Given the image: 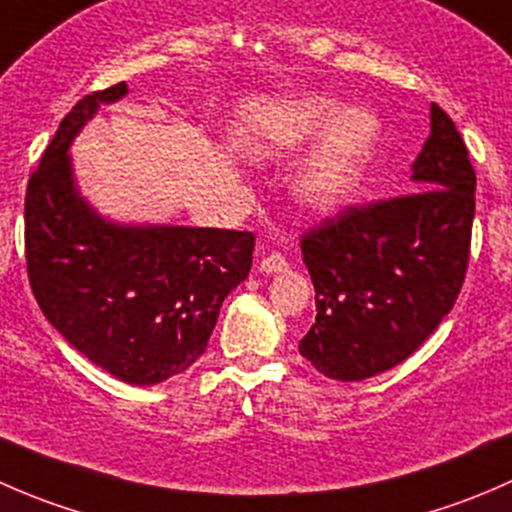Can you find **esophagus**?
Listing matches in <instances>:
<instances>
[{"label": "esophagus", "instance_id": "1", "mask_svg": "<svg viewBox=\"0 0 512 512\" xmlns=\"http://www.w3.org/2000/svg\"><path fill=\"white\" fill-rule=\"evenodd\" d=\"M282 270H287V260L282 252H272V255L262 257L260 260V272H265V275H275V272Z\"/></svg>", "mask_w": 512, "mask_h": 512}]
</instances>
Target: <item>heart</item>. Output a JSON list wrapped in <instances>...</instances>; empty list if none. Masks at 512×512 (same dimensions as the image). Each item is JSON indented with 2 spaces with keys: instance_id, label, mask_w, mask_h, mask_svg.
Masks as SVG:
<instances>
[{
  "instance_id": "obj_1",
  "label": "heart",
  "mask_w": 512,
  "mask_h": 512,
  "mask_svg": "<svg viewBox=\"0 0 512 512\" xmlns=\"http://www.w3.org/2000/svg\"><path fill=\"white\" fill-rule=\"evenodd\" d=\"M379 121L374 113H344L334 98L309 96L289 103L275 121L277 146L299 148L324 136L314 156L294 178V198L309 213L332 215L352 203V198L374 160L379 146Z\"/></svg>"
}]
</instances>
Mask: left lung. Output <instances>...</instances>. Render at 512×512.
Returning a JSON list of instances; mask_svg holds the SVG:
<instances>
[{
	"label": "left lung",
	"instance_id": "8db88e82",
	"mask_svg": "<svg viewBox=\"0 0 512 512\" xmlns=\"http://www.w3.org/2000/svg\"><path fill=\"white\" fill-rule=\"evenodd\" d=\"M411 180L414 193L347 208L302 235L317 319L299 354L329 379L361 381L409 359L466 280L476 170L436 103Z\"/></svg>",
	"mask_w": 512,
	"mask_h": 512
}]
</instances>
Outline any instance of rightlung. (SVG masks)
<instances>
[{
    "label": "right lung",
    "mask_w": 512,
    "mask_h": 512,
    "mask_svg": "<svg viewBox=\"0 0 512 512\" xmlns=\"http://www.w3.org/2000/svg\"><path fill=\"white\" fill-rule=\"evenodd\" d=\"M126 81L81 98L27 185L29 285L61 337L133 386L183 374L203 356L225 297L252 267L255 235L218 227L123 225L79 193L69 148Z\"/></svg>",
    "instance_id": "obj_1"
}]
</instances>
